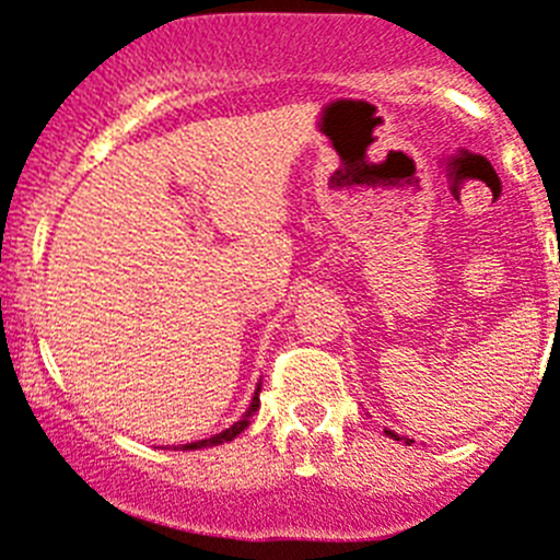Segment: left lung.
Masks as SVG:
<instances>
[{
	"label": "left lung",
	"instance_id": "obj_1",
	"mask_svg": "<svg viewBox=\"0 0 560 560\" xmlns=\"http://www.w3.org/2000/svg\"><path fill=\"white\" fill-rule=\"evenodd\" d=\"M384 433H386V435H389V439H395V441H406V444H408V446H411V444H413V439H406V435H402V439H400V435H397V433H395V430H384Z\"/></svg>",
	"mask_w": 560,
	"mask_h": 560
}]
</instances>
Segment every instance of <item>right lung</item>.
<instances>
[{"label": "right lung", "instance_id": "add662e5", "mask_svg": "<svg viewBox=\"0 0 560 560\" xmlns=\"http://www.w3.org/2000/svg\"><path fill=\"white\" fill-rule=\"evenodd\" d=\"M258 395H261V384H258L256 392H253V400H250V406H247V411L242 413V417L236 419V422L231 424V428H225L223 433L212 435V439L196 441V444H179V446H174V450H203V446H218V444H225V441H234L236 435L245 433V428H247V424H250L253 413H256L258 406H261V400H258Z\"/></svg>", "mask_w": 560, "mask_h": 560}]
</instances>
